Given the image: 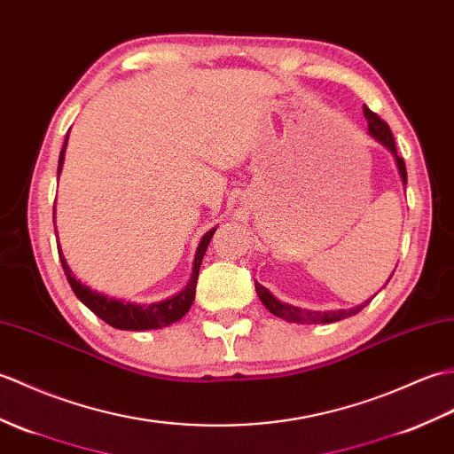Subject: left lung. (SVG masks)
I'll return each mask as SVG.
<instances>
[{
  "label": "left lung",
  "mask_w": 454,
  "mask_h": 454,
  "mask_svg": "<svg viewBox=\"0 0 454 454\" xmlns=\"http://www.w3.org/2000/svg\"><path fill=\"white\" fill-rule=\"evenodd\" d=\"M364 115H365V120H367V129H370V135L375 137L379 143H383L387 149L395 154V160H396V166H398L400 177H403V184L406 185V179H408L406 177V164H404L403 158H400L398 153H396V145H395V137H393L391 128H388L387 121H383L381 118H379L375 112H372L370 108H367L365 104H364ZM255 290H257V296L262 301V305H265V308L272 315H277V317L286 319L290 323H303V325L334 323V321H340V319H346V317H352V315L360 313L365 308V305L370 303V301H365V303L357 305V308H352V309L309 311V309H300V308H294V305L278 301L265 286H261L259 282H255Z\"/></svg>",
  "instance_id": "obj_1"
}]
</instances>
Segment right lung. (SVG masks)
I'll return each mask as SVG.
<instances>
[{
	"instance_id": "1",
	"label": "right lung",
	"mask_w": 454,
	"mask_h": 454,
	"mask_svg": "<svg viewBox=\"0 0 454 454\" xmlns=\"http://www.w3.org/2000/svg\"><path fill=\"white\" fill-rule=\"evenodd\" d=\"M66 143H63V149L59 153V162H58V174L61 170V164H63V156H66ZM56 213V208H54ZM216 231V228H213L210 231L203 236L201 244H199L197 249V255L193 261V275L192 280H189L187 288L184 292H179L177 296L170 298V300H164V301H158V303H131V301H121V300H114L104 296V294L94 292L90 288L84 286L81 284L75 277L71 275V270L67 267L66 259L61 255V249L58 247L59 253V261H61V267L66 270V277L71 290L75 292V296L87 305V308L94 313L98 315V317L112 325L114 329H120V331H146V329H162V326L172 325L176 321H179L184 317V315L192 308V303L195 300V288H197V278H199V269H201V261L205 257V251L208 247V241L213 238V234Z\"/></svg>"
}]
</instances>
